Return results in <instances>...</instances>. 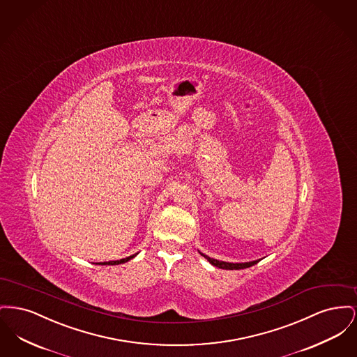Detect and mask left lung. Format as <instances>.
<instances>
[{"label":"left lung","instance_id":"1","mask_svg":"<svg viewBox=\"0 0 357 357\" xmlns=\"http://www.w3.org/2000/svg\"><path fill=\"white\" fill-rule=\"evenodd\" d=\"M199 252H200V251H199ZM200 255H202V257H204L206 261L211 263L212 266H215V267H219V268H225V270H242V268L251 267V266H254V264H257V263L261 261V259H257V261H251V262L231 263L225 262V261H218V259H213V258L208 257V255L203 254V252H200Z\"/></svg>","mask_w":357,"mask_h":357}]
</instances>
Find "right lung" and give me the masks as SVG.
Returning a JSON list of instances; mask_svg holds the SVG:
<instances>
[{"mask_svg": "<svg viewBox=\"0 0 357 357\" xmlns=\"http://www.w3.org/2000/svg\"><path fill=\"white\" fill-rule=\"evenodd\" d=\"M137 254H138V252H137ZM137 254H132V255H130V257H128V258H123V259H119V261H110V262H99L96 263V264H103V266H105V264H110V266H114V264H121V263L129 262V261H130V259H132V258H134V257H135Z\"/></svg>", "mask_w": 357, "mask_h": 357, "instance_id": "add662e5", "label": "right lung"}]
</instances>
